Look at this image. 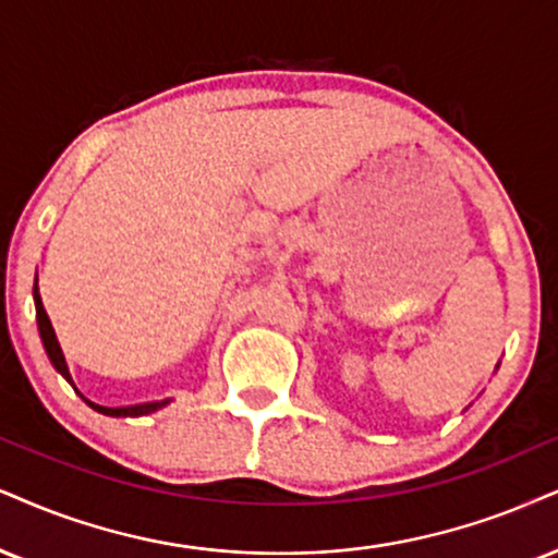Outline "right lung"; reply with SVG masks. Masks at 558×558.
Masks as SVG:
<instances>
[{"instance_id":"right-lung-1","label":"right lung","mask_w":558,"mask_h":558,"mask_svg":"<svg viewBox=\"0 0 558 558\" xmlns=\"http://www.w3.org/2000/svg\"><path fill=\"white\" fill-rule=\"evenodd\" d=\"M38 281V279H36ZM33 300H36V318H38V331H40V339H44V347H46V354L48 360L53 362V367L59 369L61 375L66 377L69 383H72V377H69V369H66V362H64V354H61V347L57 341V333H53L51 328V320H48V315L44 311V302H40V294H38V284L33 287ZM74 385V383H72ZM87 401V398H85ZM93 405L95 411H100V414L106 416H144V414H153V411L162 409L168 401H157V403H140V405H126V409H108V405H98L93 401H87Z\"/></svg>"}]
</instances>
